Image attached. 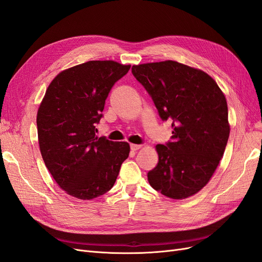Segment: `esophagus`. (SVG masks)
<instances>
[{"instance_id": "34e87169", "label": "esophagus", "mask_w": 262, "mask_h": 262, "mask_svg": "<svg viewBox=\"0 0 262 262\" xmlns=\"http://www.w3.org/2000/svg\"><path fill=\"white\" fill-rule=\"evenodd\" d=\"M130 148H131L132 152H136V150H138L139 148H141V145H139V144H131V145H130Z\"/></svg>"}]
</instances>
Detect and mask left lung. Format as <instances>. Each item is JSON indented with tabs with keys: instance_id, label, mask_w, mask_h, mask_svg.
<instances>
[{
	"instance_id": "8db88e82",
	"label": "left lung",
	"mask_w": 262,
	"mask_h": 262,
	"mask_svg": "<svg viewBox=\"0 0 262 262\" xmlns=\"http://www.w3.org/2000/svg\"><path fill=\"white\" fill-rule=\"evenodd\" d=\"M132 74L152 98L163 121H170L172 136L157 144L158 163L147 172L156 191L185 199L208 184L229 137L224 94L201 70L176 61L133 66Z\"/></svg>"
}]
</instances>
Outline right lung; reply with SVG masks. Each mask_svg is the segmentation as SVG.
I'll return each instance as SVG.
<instances>
[{"instance_id": "add662e5", "label": "right lung", "mask_w": 262, "mask_h": 262, "mask_svg": "<svg viewBox=\"0 0 262 262\" xmlns=\"http://www.w3.org/2000/svg\"><path fill=\"white\" fill-rule=\"evenodd\" d=\"M130 66L89 61L63 71L50 83L37 114L38 141L57 184L81 200L113 188L130 145L96 137L110 90Z\"/></svg>"}]
</instances>
